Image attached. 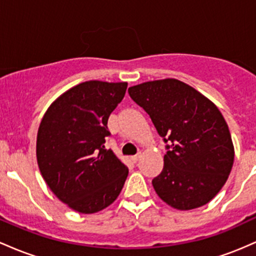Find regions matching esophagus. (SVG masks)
I'll return each mask as SVG.
<instances>
[{"label": "esophagus", "mask_w": 256, "mask_h": 256, "mask_svg": "<svg viewBox=\"0 0 256 256\" xmlns=\"http://www.w3.org/2000/svg\"><path fill=\"white\" fill-rule=\"evenodd\" d=\"M140 157H142V154H136V156H132V157H130L132 162H133V163H136L138 160H140Z\"/></svg>", "instance_id": "34e87169"}]
</instances>
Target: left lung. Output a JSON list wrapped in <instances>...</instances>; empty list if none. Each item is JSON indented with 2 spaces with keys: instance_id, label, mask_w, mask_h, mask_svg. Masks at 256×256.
<instances>
[{
  "instance_id": "obj_1",
  "label": "left lung",
  "mask_w": 256,
  "mask_h": 256,
  "mask_svg": "<svg viewBox=\"0 0 256 256\" xmlns=\"http://www.w3.org/2000/svg\"><path fill=\"white\" fill-rule=\"evenodd\" d=\"M128 93L166 144L164 166L152 180L156 194L179 210L206 204L225 185L234 160L228 126L219 108L175 78L133 86Z\"/></svg>"
}]
</instances>
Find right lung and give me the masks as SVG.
<instances>
[{
  "mask_svg": "<svg viewBox=\"0 0 256 256\" xmlns=\"http://www.w3.org/2000/svg\"><path fill=\"white\" fill-rule=\"evenodd\" d=\"M127 82L87 81L48 108L37 133L40 172L62 203L82 214L102 210L118 197L128 168L106 150L108 120Z\"/></svg>",
  "mask_w": 256,
  "mask_h": 256,
  "instance_id": "1",
  "label": "right lung"
}]
</instances>
